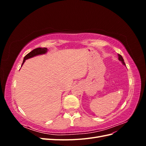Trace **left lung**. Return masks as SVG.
Instances as JSON below:
<instances>
[{"label": "left lung", "mask_w": 146, "mask_h": 146, "mask_svg": "<svg viewBox=\"0 0 146 146\" xmlns=\"http://www.w3.org/2000/svg\"><path fill=\"white\" fill-rule=\"evenodd\" d=\"M118 56H119V58H118L119 60L121 61L123 65H125V63H124V60H123V58H122V56L121 55H119V54H118Z\"/></svg>", "instance_id": "1"}]
</instances>
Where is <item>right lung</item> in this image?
Here are the masks:
<instances>
[{"label": "right lung", "instance_id": "right-lung-1", "mask_svg": "<svg viewBox=\"0 0 146 146\" xmlns=\"http://www.w3.org/2000/svg\"><path fill=\"white\" fill-rule=\"evenodd\" d=\"M47 52V48L46 47H38L36 48H35L34 50H33L32 51H31L30 53L27 55H26L24 57V60H23V64H22V66L23 65V64L24 63V62L26 60H27L29 58H32V57L35 56H36L38 55H42V54H44L46 53Z\"/></svg>", "mask_w": 146, "mask_h": 146}]
</instances>
